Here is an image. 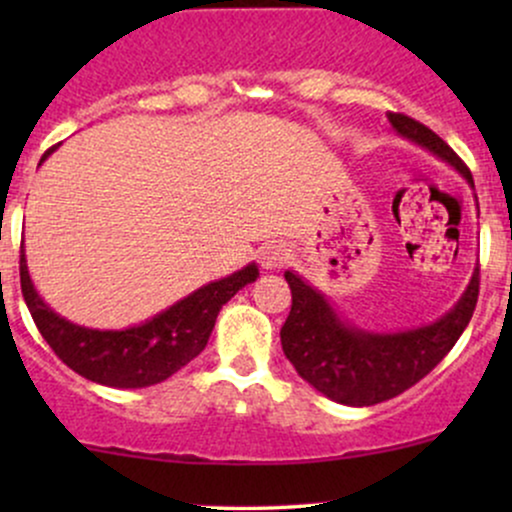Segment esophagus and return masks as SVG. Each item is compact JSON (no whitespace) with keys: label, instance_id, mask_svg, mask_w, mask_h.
<instances>
[{"label":"esophagus","instance_id":"obj_1","mask_svg":"<svg viewBox=\"0 0 512 512\" xmlns=\"http://www.w3.org/2000/svg\"><path fill=\"white\" fill-rule=\"evenodd\" d=\"M289 257H291V250L286 243H267L264 248H260V262L264 269L281 267Z\"/></svg>","mask_w":512,"mask_h":512}]
</instances>
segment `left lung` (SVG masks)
Segmentation results:
<instances>
[{
	"label": "left lung",
	"instance_id": "8db88e82",
	"mask_svg": "<svg viewBox=\"0 0 512 512\" xmlns=\"http://www.w3.org/2000/svg\"><path fill=\"white\" fill-rule=\"evenodd\" d=\"M387 120L399 137L450 163L474 187L462 158L433 129L402 113H390ZM284 276L293 298L291 313L281 327L284 354L305 383L346 407L385 402L431 373L469 325L479 296L477 267L455 308L431 325L404 332H368L342 320L325 293L293 269H286Z\"/></svg>",
	"mask_w": 512,
	"mask_h": 512
}]
</instances>
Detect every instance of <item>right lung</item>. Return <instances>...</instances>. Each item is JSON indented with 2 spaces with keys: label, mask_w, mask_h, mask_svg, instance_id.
<instances>
[{
  "label": "right lung",
  "mask_w": 512,
  "mask_h": 512,
  "mask_svg": "<svg viewBox=\"0 0 512 512\" xmlns=\"http://www.w3.org/2000/svg\"><path fill=\"white\" fill-rule=\"evenodd\" d=\"M52 151L40 158V163ZM260 276L255 262L192 291L182 301L127 330H91L57 315L35 291L21 245V291L50 349L86 380L122 390L149 387L178 373L204 351L219 310Z\"/></svg>",
  "instance_id": "obj_1"
}]
</instances>
